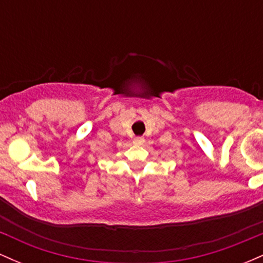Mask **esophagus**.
Here are the masks:
<instances>
[{
	"instance_id": "esophagus-1",
	"label": "esophagus",
	"mask_w": 263,
	"mask_h": 263,
	"mask_svg": "<svg viewBox=\"0 0 263 263\" xmlns=\"http://www.w3.org/2000/svg\"><path fill=\"white\" fill-rule=\"evenodd\" d=\"M144 142V138L143 137H135L134 140V143L135 144H142Z\"/></svg>"
}]
</instances>
